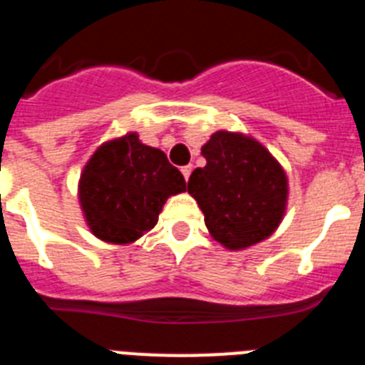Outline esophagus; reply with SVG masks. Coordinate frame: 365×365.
<instances>
[{"mask_svg":"<svg viewBox=\"0 0 365 365\" xmlns=\"http://www.w3.org/2000/svg\"><path fill=\"white\" fill-rule=\"evenodd\" d=\"M192 164H188V166H182V170H180V172H182V175H185V179H186V182H188V179H190V175H192Z\"/></svg>","mask_w":365,"mask_h":365,"instance_id":"1","label":"esophagus"}]
</instances>
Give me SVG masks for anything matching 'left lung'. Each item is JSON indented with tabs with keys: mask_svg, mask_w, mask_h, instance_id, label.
<instances>
[{
	"mask_svg": "<svg viewBox=\"0 0 365 365\" xmlns=\"http://www.w3.org/2000/svg\"><path fill=\"white\" fill-rule=\"evenodd\" d=\"M205 168L193 170L188 193L205 214L208 232L230 250L267 240L282 222L287 175L254 138L217 131L201 148Z\"/></svg>",
	"mask_w": 365,
	"mask_h": 365,
	"instance_id": "obj_1",
	"label": "left lung"
}]
</instances>
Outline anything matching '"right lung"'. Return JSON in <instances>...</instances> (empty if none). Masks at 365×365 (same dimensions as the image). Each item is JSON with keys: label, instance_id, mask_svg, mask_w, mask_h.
Here are the masks:
<instances>
[{"label": "right lung", "instance_id": "right-lung-1", "mask_svg": "<svg viewBox=\"0 0 365 365\" xmlns=\"http://www.w3.org/2000/svg\"><path fill=\"white\" fill-rule=\"evenodd\" d=\"M185 190V177L164 151L128 133L100 146L83 168L80 205L96 237L128 245L157 225L170 195Z\"/></svg>", "mask_w": 365, "mask_h": 365}]
</instances>
